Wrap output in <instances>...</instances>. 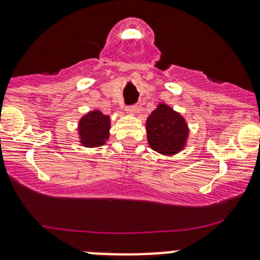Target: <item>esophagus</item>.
Here are the masks:
<instances>
[{
  "label": "esophagus",
  "instance_id": "1",
  "mask_svg": "<svg viewBox=\"0 0 260 260\" xmlns=\"http://www.w3.org/2000/svg\"><path fill=\"white\" fill-rule=\"evenodd\" d=\"M125 111H127L128 114H131V115H133V114L137 113V106H136V105H133V106H127L125 107Z\"/></svg>",
  "mask_w": 260,
  "mask_h": 260
}]
</instances>
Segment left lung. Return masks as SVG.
Masks as SVG:
<instances>
[{"instance_id":"left-lung-1","label":"left lung","mask_w":260,"mask_h":260,"mask_svg":"<svg viewBox=\"0 0 260 260\" xmlns=\"http://www.w3.org/2000/svg\"><path fill=\"white\" fill-rule=\"evenodd\" d=\"M147 142L153 150L174 155L184 149L189 136L188 124L168 105L159 104L146 119Z\"/></svg>"}]
</instances>
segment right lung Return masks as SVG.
Returning <instances> with one entry per match:
<instances>
[{
    "label": "right lung",
    "mask_w": 260,
    "mask_h": 260,
    "mask_svg": "<svg viewBox=\"0 0 260 260\" xmlns=\"http://www.w3.org/2000/svg\"><path fill=\"white\" fill-rule=\"evenodd\" d=\"M110 127V116L102 114L100 110H93L79 121L78 131L80 144L86 147L102 146L109 139Z\"/></svg>",
    "instance_id": "obj_1"
}]
</instances>
